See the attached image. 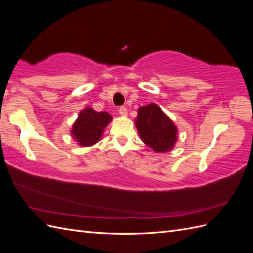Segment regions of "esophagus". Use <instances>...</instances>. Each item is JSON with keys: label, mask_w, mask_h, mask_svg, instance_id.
Here are the masks:
<instances>
[{"label": "esophagus", "mask_w": 253, "mask_h": 253, "mask_svg": "<svg viewBox=\"0 0 253 253\" xmlns=\"http://www.w3.org/2000/svg\"><path fill=\"white\" fill-rule=\"evenodd\" d=\"M119 114L121 115V116H124V117H126V115H127V110H126V106H120V109H119Z\"/></svg>", "instance_id": "1"}]
</instances>
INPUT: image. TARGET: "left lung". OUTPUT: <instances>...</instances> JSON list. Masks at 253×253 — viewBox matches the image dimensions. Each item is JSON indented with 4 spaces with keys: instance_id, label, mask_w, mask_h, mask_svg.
<instances>
[{
    "instance_id": "1",
    "label": "left lung",
    "mask_w": 253,
    "mask_h": 253,
    "mask_svg": "<svg viewBox=\"0 0 253 253\" xmlns=\"http://www.w3.org/2000/svg\"><path fill=\"white\" fill-rule=\"evenodd\" d=\"M135 125L141 140L156 153L171 151L177 140V127L155 103L141 106Z\"/></svg>"
}]
</instances>
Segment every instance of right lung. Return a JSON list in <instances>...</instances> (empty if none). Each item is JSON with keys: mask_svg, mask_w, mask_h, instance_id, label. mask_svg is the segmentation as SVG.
I'll return each instance as SVG.
<instances>
[{"mask_svg": "<svg viewBox=\"0 0 253 253\" xmlns=\"http://www.w3.org/2000/svg\"><path fill=\"white\" fill-rule=\"evenodd\" d=\"M112 121L106 112H96L91 108L82 110L71 131L73 138L80 147H90L101 139L105 126Z\"/></svg>", "mask_w": 253, "mask_h": 253, "instance_id": "1", "label": "right lung"}]
</instances>
